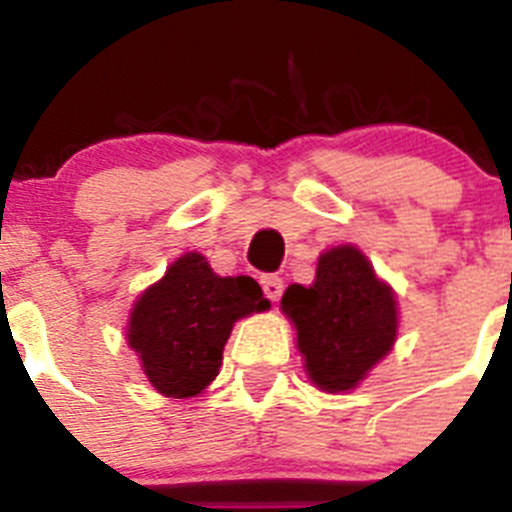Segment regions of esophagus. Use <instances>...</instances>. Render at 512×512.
Here are the masks:
<instances>
[{
    "mask_svg": "<svg viewBox=\"0 0 512 512\" xmlns=\"http://www.w3.org/2000/svg\"><path fill=\"white\" fill-rule=\"evenodd\" d=\"M261 287H264V295L269 297L271 302H279V297H282L284 292V282L279 277H274V274L261 277Z\"/></svg>",
    "mask_w": 512,
    "mask_h": 512,
    "instance_id": "obj_1",
    "label": "esophagus"
}]
</instances>
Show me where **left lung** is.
Returning a JSON list of instances; mask_svg holds the SVG:
<instances>
[{
    "label": "left lung",
    "mask_w": 512,
    "mask_h": 512,
    "mask_svg": "<svg viewBox=\"0 0 512 512\" xmlns=\"http://www.w3.org/2000/svg\"><path fill=\"white\" fill-rule=\"evenodd\" d=\"M282 312L297 328L307 377L323 392L354 390L395 346V292L356 246L325 251L310 287L289 284Z\"/></svg>",
    "instance_id": "left-lung-1"
}]
</instances>
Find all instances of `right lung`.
I'll use <instances>...</instances> for the list:
<instances>
[{
    "mask_svg": "<svg viewBox=\"0 0 512 512\" xmlns=\"http://www.w3.org/2000/svg\"><path fill=\"white\" fill-rule=\"evenodd\" d=\"M269 310L251 277H217L202 253H184L135 300L128 343L161 395H200L217 377L235 320Z\"/></svg>",
    "mask_w": 512,
    "mask_h": 512,
    "instance_id": "obj_1",
    "label": "right lung"
}]
</instances>
